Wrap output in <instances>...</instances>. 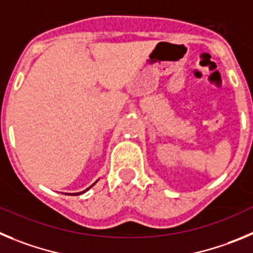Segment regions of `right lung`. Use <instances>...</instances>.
Returning <instances> with one entry per match:
<instances>
[{"label":"right lung","instance_id":"obj_1","mask_svg":"<svg viewBox=\"0 0 253 253\" xmlns=\"http://www.w3.org/2000/svg\"><path fill=\"white\" fill-rule=\"evenodd\" d=\"M93 185H94V184H93ZM92 185V186H93ZM88 189H90V186H89V188H88ZM88 189H87V190H88ZM84 192H85V190H84ZM84 192H82V193H84ZM78 194H81V193H77V194H73V195H78Z\"/></svg>","mask_w":253,"mask_h":253}]
</instances>
